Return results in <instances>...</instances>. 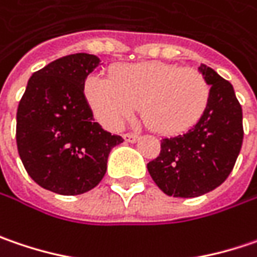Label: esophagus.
<instances>
[{
	"label": "esophagus",
	"instance_id": "obj_1",
	"mask_svg": "<svg viewBox=\"0 0 257 257\" xmlns=\"http://www.w3.org/2000/svg\"><path fill=\"white\" fill-rule=\"evenodd\" d=\"M140 137L137 135H124V140L125 142H130V143H136Z\"/></svg>",
	"mask_w": 257,
	"mask_h": 257
}]
</instances>
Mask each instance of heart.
Here are the masks:
<instances>
[{
  "label": "heart",
  "mask_w": 257,
  "mask_h": 257,
  "mask_svg": "<svg viewBox=\"0 0 257 257\" xmlns=\"http://www.w3.org/2000/svg\"><path fill=\"white\" fill-rule=\"evenodd\" d=\"M210 85L202 73L165 62L120 65L109 78L89 75L84 98L94 117L108 130H120L140 114L161 136L185 133L202 118L210 102Z\"/></svg>",
  "instance_id": "b5f03b06"
}]
</instances>
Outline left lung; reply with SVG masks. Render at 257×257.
<instances>
[{
    "mask_svg": "<svg viewBox=\"0 0 257 257\" xmlns=\"http://www.w3.org/2000/svg\"><path fill=\"white\" fill-rule=\"evenodd\" d=\"M210 85L202 118L184 135L163 139L161 153L148 171L166 195L194 198L220 186L236 163L243 143V112L233 85L201 65Z\"/></svg>",
    "mask_w": 257,
    "mask_h": 257,
    "instance_id": "8db88e82",
    "label": "left lung"
}]
</instances>
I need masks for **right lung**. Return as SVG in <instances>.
Wrapping results in <instances>:
<instances>
[{
	"label": "right lung",
	"instance_id": "right-lung-1",
	"mask_svg": "<svg viewBox=\"0 0 257 257\" xmlns=\"http://www.w3.org/2000/svg\"><path fill=\"white\" fill-rule=\"evenodd\" d=\"M98 65L88 53L53 60L33 73L19 104L20 159L36 184L60 195L95 188L111 149L122 143L95 122L84 98L85 79Z\"/></svg>",
	"mask_w": 257,
	"mask_h": 257
}]
</instances>
